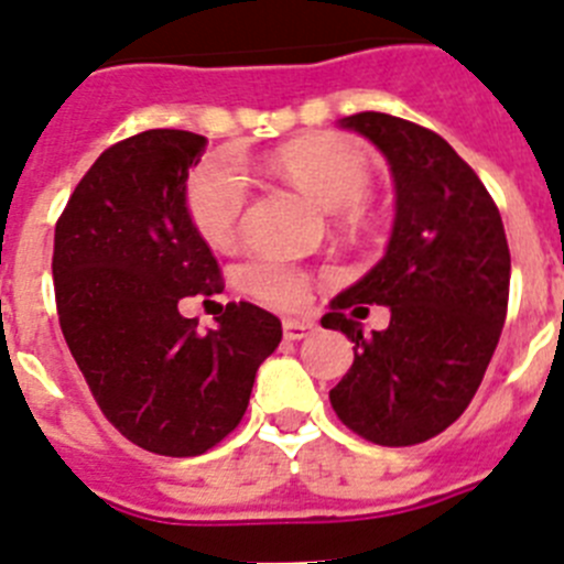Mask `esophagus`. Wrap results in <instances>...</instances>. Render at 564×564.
Masks as SVG:
<instances>
[{
	"label": "esophagus",
	"instance_id": "obj_1",
	"mask_svg": "<svg viewBox=\"0 0 564 564\" xmlns=\"http://www.w3.org/2000/svg\"><path fill=\"white\" fill-rule=\"evenodd\" d=\"M314 332H317V326H314L312 319H294V317L283 319V337L286 339L312 337Z\"/></svg>",
	"mask_w": 564,
	"mask_h": 564
}]
</instances>
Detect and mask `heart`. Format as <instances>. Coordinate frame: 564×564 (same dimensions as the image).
<instances>
[{"label": "heart", "instance_id": "obj_1", "mask_svg": "<svg viewBox=\"0 0 564 564\" xmlns=\"http://www.w3.org/2000/svg\"><path fill=\"white\" fill-rule=\"evenodd\" d=\"M272 171L323 210L357 213L370 187V165L357 145L334 137L294 140L272 154ZM187 216L210 247L232 245L247 205V182L227 160L207 162L187 182ZM241 286L275 306H301L308 281L292 263L256 258L241 267Z\"/></svg>", "mask_w": 564, "mask_h": 564}]
</instances>
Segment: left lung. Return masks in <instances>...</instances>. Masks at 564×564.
I'll list each match as a JSON object with an SVG mask.
<instances>
[{"label": "left lung", "mask_w": 564, "mask_h": 564, "mask_svg": "<svg viewBox=\"0 0 564 564\" xmlns=\"http://www.w3.org/2000/svg\"><path fill=\"white\" fill-rule=\"evenodd\" d=\"M337 123L388 160L395 213L384 256L319 319L354 343V365L328 399L345 427L373 444H421L469 408L503 332L511 281L503 219L478 174L435 131L382 111ZM359 302L388 305L389 328L365 338Z\"/></svg>", "instance_id": "left-lung-1"}]
</instances>
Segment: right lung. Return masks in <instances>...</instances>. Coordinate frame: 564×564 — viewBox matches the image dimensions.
Here are the masks:
<instances>
[{
	"label": "right lung",
	"instance_id": "1",
	"mask_svg": "<svg viewBox=\"0 0 564 564\" xmlns=\"http://www.w3.org/2000/svg\"><path fill=\"white\" fill-rule=\"evenodd\" d=\"M207 137L151 129L111 145L55 225L61 332L106 419L149 453H207L250 404L281 319L227 303L199 332L182 297L221 289L219 263L187 216V174Z\"/></svg>",
	"mask_w": 564,
	"mask_h": 564
}]
</instances>
